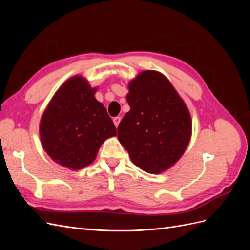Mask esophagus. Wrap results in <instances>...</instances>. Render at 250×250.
Listing matches in <instances>:
<instances>
[{
	"instance_id": "34e87169",
	"label": "esophagus",
	"mask_w": 250,
	"mask_h": 250,
	"mask_svg": "<svg viewBox=\"0 0 250 250\" xmlns=\"http://www.w3.org/2000/svg\"><path fill=\"white\" fill-rule=\"evenodd\" d=\"M120 121H121V117H116V118H113V123H115L116 127H118V126H119V124H120Z\"/></svg>"
}]
</instances>
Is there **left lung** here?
I'll use <instances>...</instances> for the list:
<instances>
[{
    "label": "left lung",
    "mask_w": 250,
    "mask_h": 250,
    "mask_svg": "<svg viewBox=\"0 0 250 250\" xmlns=\"http://www.w3.org/2000/svg\"><path fill=\"white\" fill-rule=\"evenodd\" d=\"M130 110L118 126V139L132 163L158 174L183 156L192 135L187 105L164 75L144 71L128 84Z\"/></svg>",
    "instance_id": "1"
}]
</instances>
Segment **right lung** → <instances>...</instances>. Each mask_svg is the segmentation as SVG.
<instances>
[{"label":"right lung","mask_w":250,"mask_h":250,"mask_svg":"<svg viewBox=\"0 0 250 250\" xmlns=\"http://www.w3.org/2000/svg\"><path fill=\"white\" fill-rule=\"evenodd\" d=\"M86 79L74 76L59 87L40 124L42 145L55 163L71 170L92 164L117 129Z\"/></svg>","instance_id":"add662e5"}]
</instances>
